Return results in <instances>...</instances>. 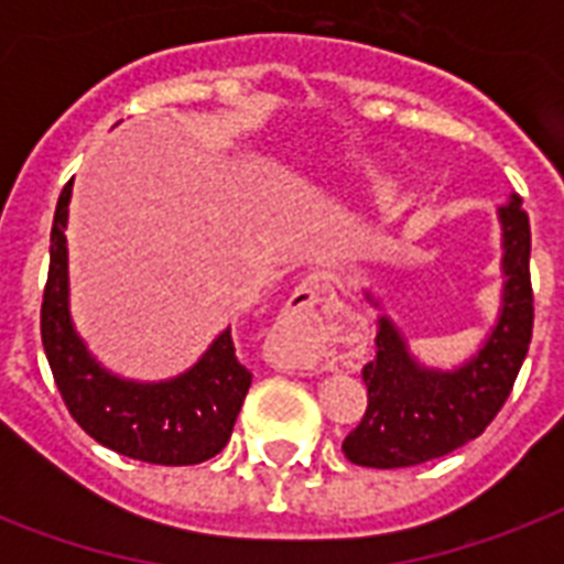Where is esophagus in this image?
I'll return each instance as SVG.
<instances>
[{
  "label": "esophagus",
  "instance_id": "1",
  "mask_svg": "<svg viewBox=\"0 0 564 564\" xmlns=\"http://www.w3.org/2000/svg\"><path fill=\"white\" fill-rule=\"evenodd\" d=\"M330 292H334V283H330V278L322 272H313V274H307V278L299 283V286H295V292L290 295V304H286V307H290L292 313H304V310L322 304V301H325Z\"/></svg>",
  "mask_w": 564,
  "mask_h": 564
}]
</instances>
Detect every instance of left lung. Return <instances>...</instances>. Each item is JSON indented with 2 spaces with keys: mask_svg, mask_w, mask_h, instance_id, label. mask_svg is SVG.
Wrapping results in <instances>:
<instances>
[{
  "mask_svg": "<svg viewBox=\"0 0 564 564\" xmlns=\"http://www.w3.org/2000/svg\"><path fill=\"white\" fill-rule=\"evenodd\" d=\"M500 304L477 351L451 369L430 366L383 310L371 286L366 301L380 310L377 360L362 369L369 410L343 442L345 456L366 468H406L445 456L489 427L512 392L533 339L530 219L509 193L498 210Z\"/></svg>",
  "mask_w": 564,
  "mask_h": 564,
  "instance_id": "8db88e82",
  "label": "left lung"
}]
</instances>
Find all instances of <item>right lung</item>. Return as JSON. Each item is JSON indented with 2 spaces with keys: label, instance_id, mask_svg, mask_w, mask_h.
Wrapping results in <instances>:
<instances>
[{
  "label": "right lung",
  "instance_id": "obj_1",
  "mask_svg": "<svg viewBox=\"0 0 564 564\" xmlns=\"http://www.w3.org/2000/svg\"><path fill=\"white\" fill-rule=\"evenodd\" d=\"M69 198L73 181L57 198L40 310L43 348L66 410L99 445L140 463L195 465L210 459L228 445L251 386V371L234 351L230 327L187 371L166 380H134L99 362L75 330L69 310Z\"/></svg>",
  "mask_w": 564,
  "mask_h": 564
}]
</instances>
